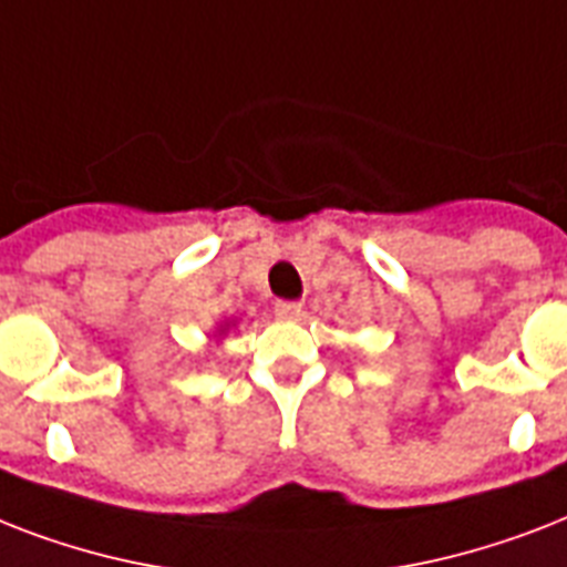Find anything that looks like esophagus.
Returning a JSON list of instances; mask_svg holds the SVG:
<instances>
[{
    "mask_svg": "<svg viewBox=\"0 0 567 567\" xmlns=\"http://www.w3.org/2000/svg\"><path fill=\"white\" fill-rule=\"evenodd\" d=\"M276 315L282 320H297L302 315V302L297 300H276Z\"/></svg>",
    "mask_w": 567,
    "mask_h": 567,
    "instance_id": "obj_1",
    "label": "esophagus"
}]
</instances>
